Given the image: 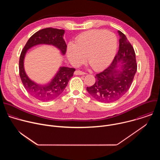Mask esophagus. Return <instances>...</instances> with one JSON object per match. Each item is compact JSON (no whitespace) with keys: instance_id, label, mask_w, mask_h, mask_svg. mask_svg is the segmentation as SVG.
Returning <instances> with one entry per match:
<instances>
[{"instance_id":"esophagus-1","label":"esophagus","mask_w":160,"mask_h":160,"mask_svg":"<svg viewBox=\"0 0 160 160\" xmlns=\"http://www.w3.org/2000/svg\"><path fill=\"white\" fill-rule=\"evenodd\" d=\"M75 75H85L86 73L82 71H80V70H76L74 73Z\"/></svg>"}]
</instances>
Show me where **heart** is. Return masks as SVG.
I'll return each instance as SVG.
<instances>
[{
    "instance_id": "b5f03b06",
    "label": "heart",
    "mask_w": 160,
    "mask_h": 160,
    "mask_svg": "<svg viewBox=\"0 0 160 160\" xmlns=\"http://www.w3.org/2000/svg\"><path fill=\"white\" fill-rule=\"evenodd\" d=\"M117 38L113 33L102 30H89L80 34L75 43H70L66 54L70 62L78 66L86 60L95 71L107 67L115 54Z\"/></svg>"
}]
</instances>
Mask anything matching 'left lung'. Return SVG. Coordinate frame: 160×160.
Returning a JSON list of instances; mask_svg holds the SVG:
<instances>
[{"label": "left lung", "mask_w": 160, "mask_h": 160, "mask_svg": "<svg viewBox=\"0 0 160 160\" xmlns=\"http://www.w3.org/2000/svg\"><path fill=\"white\" fill-rule=\"evenodd\" d=\"M119 50L112 62L103 72L95 77L96 82L87 92L94 99L102 102H111L122 98L130 88L137 72L135 53L132 44L120 31ZM122 61L121 72L116 68L118 62Z\"/></svg>", "instance_id": "1"}]
</instances>
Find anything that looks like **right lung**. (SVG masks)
Listing matches in <instances>:
<instances>
[{
    "label": "right lung",
    "mask_w": 160,
    "mask_h": 160,
    "mask_svg": "<svg viewBox=\"0 0 160 160\" xmlns=\"http://www.w3.org/2000/svg\"><path fill=\"white\" fill-rule=\"evenodd\" d=\"M64 30L54 28H46L35 33L27 41L22 49L19 61V72L21 82L27 92L41 101H49L58 98L64 91L68 82L73 77L75 68L61 67L52 81L45 85H37L30 80L25 73L23 61L27 51L37 44L45 43L57 47L62 54L66 52L67 45L63 39Z\"/></svg>",
    "instance_id": "add662e5"
}]
</instances>
